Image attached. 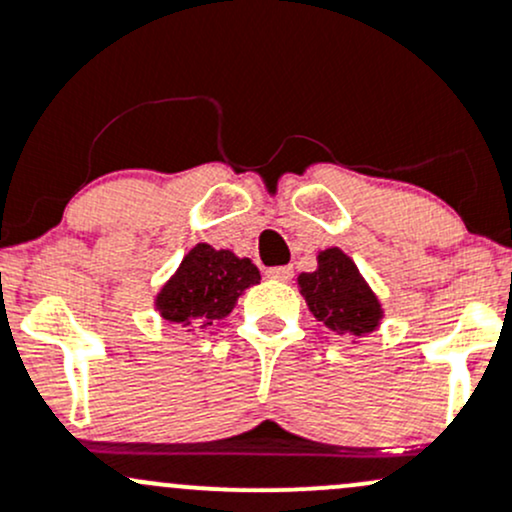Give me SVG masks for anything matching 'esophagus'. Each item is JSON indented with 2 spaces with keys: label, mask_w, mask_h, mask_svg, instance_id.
Instances as JSON below:
<instances>
[{
  "label": "esophagus",
  "mask_w": 512,
  "mask_h": 512,
  "mask_svg": "<svg viewBox=\"0 0 512 512\" xmlns=\"http://www.w3.org/2000/svg\"><path fill=\"white\" fill-rule=\"evenodd\" d=\"M292 274H294L292 267H270V270H267V277L274 279V282H289Z\"/></svg>",
  "instance_id": "1"
}]
</instances>
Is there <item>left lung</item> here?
<instances>
[{"instance_id":"obj_1","label":"left lung","mask_w":512,"mask_h":512,"mask_svg":"<svg viewBox=\"0 0 512 512\" xmlns=\"http://www.w3.org/2000/svg\"><path fill=\"white\" fill-rule=\"evenodd\" d=\"M316 270L297 277L299 292L316 321L336 336H351L353 343L383 324V304L365 277L341 247H326L316 255Z\"/></svg>"}]
</instances>
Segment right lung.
Wrapping results in <instances>:
<instances>
[{
    "instance_id": "right-lung-1",
    "label": "right lung",
    "mask_w": 512,
    "mask_h": 512,
    "mask_svg": "<svg viewBox=\"0 0 512 512\" xmlns=\"http://www.w3.org/2000/svg\"><path fill=\"white\" fill-rule=\"evenodd\" d=\"M255 284H260V270L250 257L198 242L159 289L154 306L164 321L193 331L225 319L242 292Z\"/></svg>"
}]
</instances>
